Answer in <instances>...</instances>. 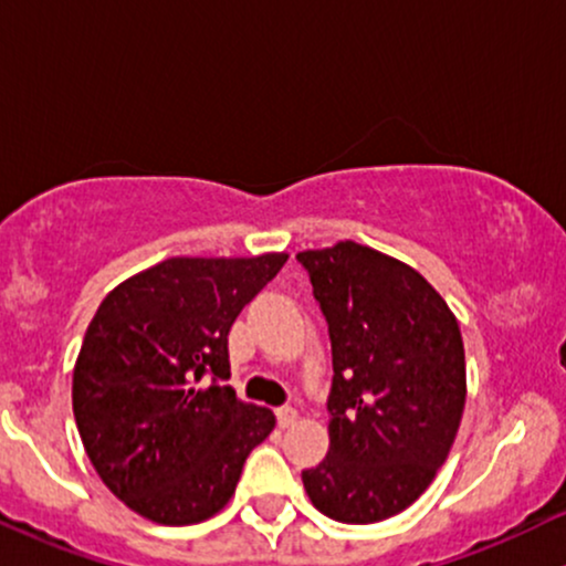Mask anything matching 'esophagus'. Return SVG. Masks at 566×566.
<instances>
[{"label": "esophagus", "mask_w": 566, "mask_h": 566, "mask_svg": "<svg viewBox=\"0 0 566 566\" xmlns=\"http://www.w3.org/2000/svg\"><path fill=\"white\" fill-rule=\"evenodd\" d=\"M276 420H279V426H282V428L295 426V423H297V409H292V407H279V409H276Z\"/></svg>", "instance_id": "1"}]
</instances>
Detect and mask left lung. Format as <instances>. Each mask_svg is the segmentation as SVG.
Listing matches in <instances>:
<instances>
[{
  "label": "left lung",
  "instance_id": "obj_1",
  "mask_svg": "<svg viewBox=\"0 0 566 566\" xmlns=\"http://www.w3.org/2000/svg\"><path fill=\"white\" fill-rule=\"evenodd\" d=\"M333 340L329 452L303 471L324 516L373 524L444 465L465 407V350L444 297L412 265L359 242L297 252Z\"/></svg>",
  "mask_w": 566,
  "mask_h": 566
}]
</instances>
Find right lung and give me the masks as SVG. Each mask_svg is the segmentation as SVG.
Listing matches in <instances>:
<instances>
[{
  "instance_id": "obj_1",
  "label": "right lung",
  "mask_w": 566,
  "mask_h": 566,
  "mask_svg": "<svg viewBox=\"0 0 566 566\" xmlns=\"http://www.w3.org/2000/svg\"><path fill=\"white\" fill-rule=\"evenodd\" d=\"M287 258H167L97 305L71 380L76 428L101 482L148 522L216 516L274 431L271 409L218 378H229L233 319ZM205 371L217 378L199 389Z\"/></svg>"
}]
</instances>
